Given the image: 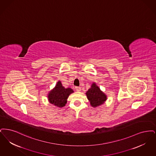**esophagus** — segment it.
<instances>
[{
    "label": "esophagus",
    "instance_id": "34e87169",
    "mask_svg": "<svg viewBox=\"0 0 156 156\" xmlns=\"http://www.w3.org/2000/svg\"><path fill=\"white\" fill-rule=\"evenodd\" d=\"M75 90H76L77 91H81V87H75Z\"/></svg>",
    "mask_w": 156,
    "mask_h": 156
}]
</instances>
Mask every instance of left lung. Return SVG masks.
<instances>
[{"instance_id": "1", "label": "left lung", "mask_w": 156, "mask_h": 156, "mask_svg": "<svg viewBox=\"0 0 156 156\" xmlns=\"http://www.w3.org/2000/svg\"><path fill=\"white\" fill-rule=\"evenodd\" d=\"M90 105L94 108L100 106L107 100V95L101 90L95 82L93 83L91 87L86 93Z\"/></svg>"}]
</instances>
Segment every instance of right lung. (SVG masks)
I'll list each match as a JSON object with an SVG mask.
<instances>
[{
    "label": "right lung",
    "instance_id": "right-lung-1",
    "mask_svg": "<svg viewBox=\"0 0 156 156\" xmlns=\"http://www.w3.org/2000/svg\"><path fill=\"white\" fill-rule=\"evenodd\" d=\"M74 93L71 88H65L61 83L58 81L54 88L49 91L48 100L51 104L58 107H63L67 103V100L70 94Z\"/></svg>",
    "mask_w": 156,
    "mask_h": 156
}]
</instances>
